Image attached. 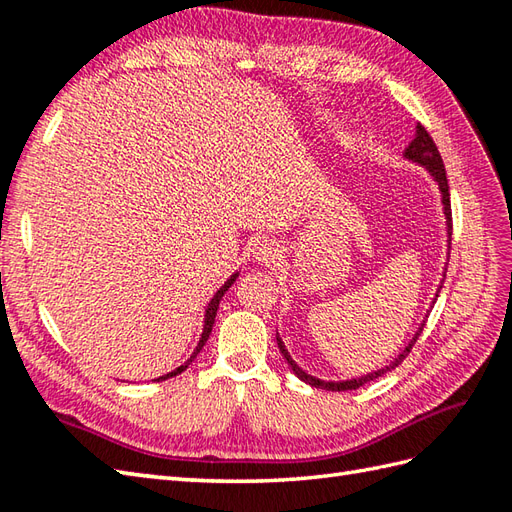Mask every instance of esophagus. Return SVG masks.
<instances>
[{
    "label": "esophagus",
    "instance_id": "esophagus-1",
    "mask_svg": "<svg viewBox=\"0 0 512 512\" xmlns=\"http://www.w3.org/2000/svg\"><path fill=\"white\" fill-rule=\"evenodd\" d=\"M253 255H255V259H257V261H264V264H268V261H272V259H275V257L279 255V248H277V244H275V242L264 240V242L255 244V248H253Z\"/></svg>",
    "mask_w": 512,
    "mask_h": 512
}]
</instances>
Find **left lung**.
I'll return each instance as SVG.
<instances>
[{
	"label": "left lung",
	"mask_w": 512,
	"mask_h": 512,
	"mask_svg": "<svg viewBox=\"0 0 512 512\" xmlns=\"http://www.w3.org/2000/svg\"><path fill=\"white\" fill-rule=\"evenodd\" d=\"M403 157H406V159L412 161V163L423 165V168H425L427 172H430V176L436 181L438 189H441V202H443V213H445V224H447V242H451V205H449L447 172H445L441 152H438V148H436V144H434V139L430 137V133H427V130H425L421 124H417V135H414V139L410 141V146L406 148V152H403ZM441 288H443V285H438V292H441ZM436 296H438V294H436ZM423 325H425V320L421 323V327L417 329V334H414L412 340L408 342V347L403 349V351L397 355V358L392 360L388 366L379 368V371H375V373L362 375V377L344 379V382H325V379H318V377H314V375H310V373H305L303 368L292 360V355L288 353V349H285V344H283V340H281L279 336H277V344H279V351L283 353L285 362H288V366L292 368V373H294L296 377H299L301 382L310 384V386H316V388H327V390H338V392H340V390H355V388H360V386H364L366 382H373V379L382 377L384 373L392 371V368H397L403 360H406V355H408L410 349L414 347V342H417V338L421 336Z\"/></svg>",
	"instance_id": "1"
}]
</instances>
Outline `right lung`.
Returning <instances> with one entry per match:
<instances>
[{
  "mask_svg": "<svg viewBox=\"0 0 512 512\" xmlns=\"http://www.w3.org/2000/svg\"><path fill=\"white\" fill-rule=\"evenodd\" d=\"M240 277V272H233V275L224 281V285L222 288L213 294V299L209 301V305H207V310H205V325H202V334H200V340H198V344H196V349H194V353L189 355V360L185 362V364H181L178 368H174L172 373H168V375H161L159 379H168V377H174V375H178V373H183L185 368L194 362V358L196 355L200 353V349L205 347V342H207V338H209V334H211V329H213V320H216V314H218V307H220V301H222V296H224V292H227L231 285L235 283V279ZM159 379H154V382H159Z\"/></svg>",
  "mask_w": 512,
  "mask_h": 512,
  "instance_id": "add662e5",
  "label": "right lung"
}]
</instances>
